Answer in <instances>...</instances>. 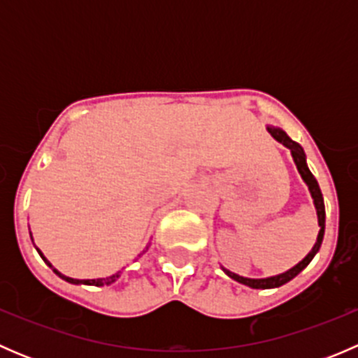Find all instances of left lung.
Listing matches in <instances>:
<instances>
[{"label": "left lung", "instance_id": "8db88e82", "mask_svg": "<svg viewBox=\"0 0 358 358\" xmlns=\"http://www.w3.org/2000/svg\"><path fill=\"white\" fill-rule=\"evenodd\" d=\"M266 129H268V133L277 140V142H280L284 147H287V149L291 150V156H292V159H294L296 168H298L303 182L308 185L310 194H312L313 204H315V209H317V218H319L320 230H319V236H317V243H315V246L312 248V251H310L308 255H306L305 258L298 263V265H294L292 268L287 270V272L279 273V275L266 277V279H248V277H241V275H237V273H232L230 270L223 268V272H225L230 279L237 280V282L244 284V286L252 287V289H272V287H280L282 284L289 282L291 279H294V277L298 275L303 268H306V265H308V263L313 259V256L317 255V251L320 249V244H322V239H324V229H326V208H324V197H322V192H320V187H319V183H317L315 176L312 175V171H310L308 166H306L305 150H303V147L299 145V143H296L294 140H291L289 136H287V133L282 131L280 128L268 126Z\"/></svg>", "mask_w": 358, "mask_h": 358}]
</instances>
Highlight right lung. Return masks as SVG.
I'll list each match as a JSON object with an SVG mask.
<instances>
[{
  "instance_id": "1",
  "label": "right lung",
  "mask_w": 358,
  "mask_h": 358,
  "mask_svg": "<svg viewBox=\"0 0 358 358\" xmlns=\"http://www.w3.org/2000/svg\"><path fill=\"white\" fill-rule=\"evenodd\" d=\"M38 249V248H36ZM38 252H39V256H41L43 258V262L46 263V265L50 266V268L53 270V272L57 273V275L60 277V279H64V280H67V282H71V284H86V286H96V287H102V286H110L112 282H115V280L119 279V275H121V272H117V273H114V275H110V277H103V279H72V277H66V275H62V273L59 272V270H55L52 266V263L48 262V259L45 258V256H43V252L39 251L38 249Z\"/></svg>"
}]
</instances>
